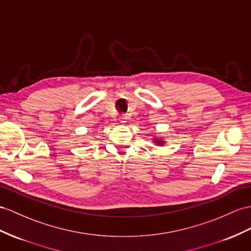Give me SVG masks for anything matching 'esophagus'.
Segmentation results:
<instances>
[{"label": "esophagus", "mask_w": 251, "mask_h": 251, "mask_svg": "<svg viewBox=\"0 0 251 251\" xmlns=\"http://www.w3.org/2000/svg\"><path fill=\"white\" fill-rule=\"evenodd\" d=\"M126 120H127V117H126V115H122V116H121V117H120V121L122 122V124H126Z\"/></svg>", "instance_id": "esophagus-1"}]
</instances>
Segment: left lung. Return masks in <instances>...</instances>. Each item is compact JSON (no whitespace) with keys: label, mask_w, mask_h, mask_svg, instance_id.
<instances>
[{"label":"left lung","mask_w":251,"mask_h":251,"mask_svg":"<svg viewBox=\"0 0 251 251\" xmlns=\"http://www.w3.org/2000/svg\"><path fill=\"white\" fill-rule=\"evenodd\" d=\"M157 143H162V142H161V140H157Z\"/></svg>","instance_id":"obj_1"}]
</instances>
